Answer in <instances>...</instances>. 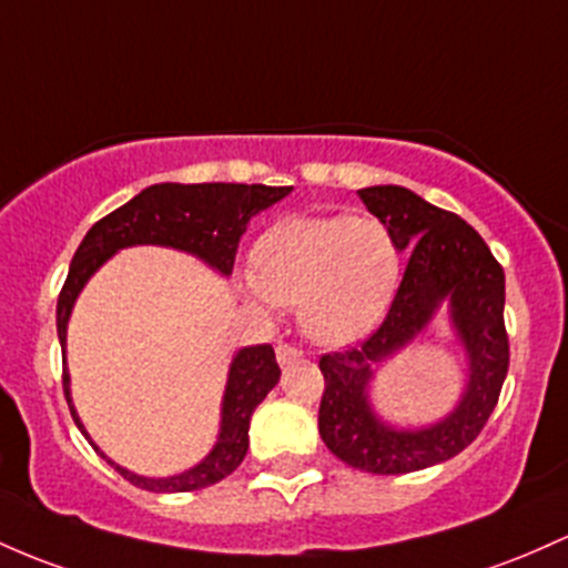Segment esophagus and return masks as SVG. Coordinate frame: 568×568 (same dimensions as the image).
Returning <instances> with one entry per match:
<instances>
[{
    "instance_id": "34e87169",
    "label": "esophagus",
    "mask_w": 568,
    "mask_h": 568,
    "mask_svg": "<svg viewBox=\"0 0 568 568\" xmlns=\"http://www.w3.org/2000/svg\"><path fill=\"white\" fill-rule=\"evenodd\" d=\"M277 364L280 366H291V364H296V361H302V351H298V347H294V345H277Z\"/></svg>"
}]
</instances>
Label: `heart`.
<instances>
[{
    "label": "heart",
    "instance_id": "obj_1",
    "mask_svg": "<svg viewBox=\"0 0 568 568\" xmlns=\"http://www.w3.org/2000/svg\"><path fill=\"white\" fill-rule=\"evenodd\" d=\"M242 294L274 313L298 307V326L326 347H345L377 326L398 283V247L377 217H288L258 240Z\"/></svg>",
    "mask_w": 568,
    "mask_h": 568
}]
</instances>
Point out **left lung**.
Wrapping results in <instances>:
<instances>
[{
    "instance_id": "1",
    "label": "left lung",
    "mask_w": 568,
    "mask_h": 568,
    "mask_svg": "<svg viewBox=\"0 0 568 568\" xmlns=\"http://www.w3.org/2000/svg\"><path fill=\"white\" fill-rule=\"evenodd\" d=\"M358 196L394 234L398 253L409 251V264L383 326L361 347L321 358L326 390L317 432L353 469L407 475L458 456L494 413L509 366L504 270L464 217L434 207L415 191L369 185ZM442 306L467 355L465 390L439 422L417 429L394 427L371 404L376 366L412 344Z\"/></svg>"
}]
</instances>
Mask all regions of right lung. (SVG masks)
<instances>
[{"instance_id": "1", "label": "right lung", "mask_w": 568, "mask_h": 568, "mask_svg": "<svg viewBox=\"0 0 568 568\" xmlns=\"http://www.w3.org/2000/svg\"><path fill=\"white\" fill-rule=\"evenodd\" d=\"M294 189H272V185H242V183H159L140 191L132 202L118 207L115 213L93 223L89 234L83 236L80 247L74 251L70 274L61 288L59 307H55V332H59L61 353H64V396L70 413L99 453L112 469L123 479L142 490L153 494H185V490L207 488L221 483L247 453V428H251L253 409L264 402L266 394L277 385L280 366L274 361L272 345L240 347L229 364L226 390L221 402V428L213 450L196 466L172 477H145L129 471L126 466L104 456L97 442L85 432L78 409H74L70 390V372H67V326L85 283L102 270L104 264L123 247L159 245L183 251L193 258L204 261L210 270L229 277L234 270L236 245L240 236L247 232V223L261 210L272 207L274 202L285 199Z\"/></svg>"}]
</instances>
